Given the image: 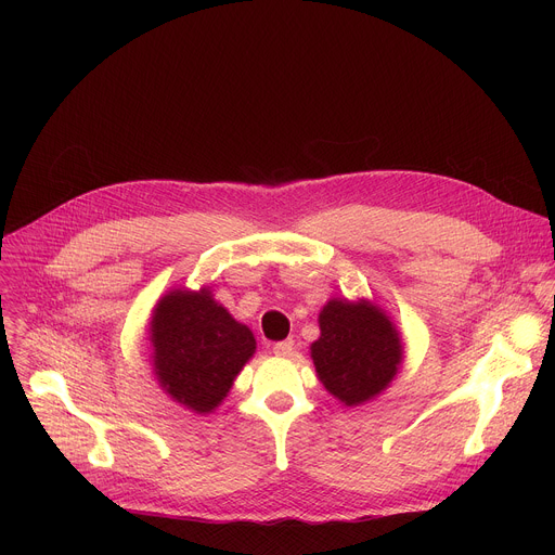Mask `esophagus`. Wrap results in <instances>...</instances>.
<instances>
[{
    "mask_svg": "<svg viewBox=\"0 0 555 555\" xmlns=\"http://www.w3.org/2000/svg\"><path fill=\"white\" fill-rule=\"evenodd\" d=\"M272 351H274L276 356H281V358L292 356V351H294V340H281V343H276V345L272 347Z\"/></svg>",
    "mask_w": 555,
    "mask_h": 555,
    "instance_id": "obj_1",
    "label": "esophagus"
}]
</instances>
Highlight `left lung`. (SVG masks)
I'll return each instance as SVG.
<instances>
[{"label":"left lung","mask_w":555,"mask_h":555,"mask_svg":"<svg viewBox=\"0 0 555 555\" xmlns=\"http://www.w3.org/2000/svg\"><path fill=\"white\" fill-rule=\"evenodd\" d=\"M321 336L309 347L315 375L345 406H362L398 377L404 343L390 315L369 298H330L319 313Z\"/></svg>","instance_id":"1"}]
</instances>
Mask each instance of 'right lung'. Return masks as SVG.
<instances>
[{
  "instance_id": "add662e5",
  "label": "right lung",
  "mask_w": 555,
  "mask_h": 555,
  "mask_svg": "<svg viewBox=\"0 0 555 555\" xmlns=\"http://www.w3.org/2000/svg\"><path fill=\"white\" fill-rule=\"evenodd\" d=\"M151 366L169 398L197 413H212L257 351L250 327L234 321L208 285L169 289L149 321Z\"/></svg>"
}]
</instances>
